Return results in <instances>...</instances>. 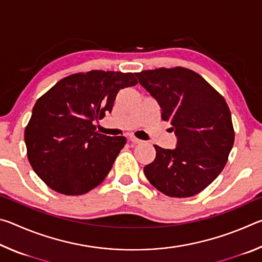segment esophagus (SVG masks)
<instances>
[{
	"mask_svg": "<svg viewBox=\"0 0 262 262\" xmlns=\"http://www.w3.org/2000/svg\"><path fill=\"white\" fill-rule=\"evenodd\" d=\"M129 141L132 142V143H134V144H140V143H142V140H140V139H137V137H135V136H129Z\"/></svg>",
	"mask_w": 262,
	"mask_h": 262,
	"instance_id": "obj_1",
	"label": "esophagus"
}]
</instances>
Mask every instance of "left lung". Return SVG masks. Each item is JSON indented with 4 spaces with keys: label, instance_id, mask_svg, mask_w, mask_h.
Segmentation results:
<instances>
[{
    "label": "left lung",
    "instance_id": "obj_1",
    "mask_svg": "<svg viewBox=\"0 0 262 262\" xmlns=\"http://www.w3.org/2000/svg\"><path fill=\"white\" fill-rule=\"evenodd\" d=\"M158 101L162 119L172 125L174 149L154 145L156 158L144 166L154 187L171 198H189L208 187L228 162L234 142L224 97L198 73L184 67L135 74Z\"/></svg>",
    "mask_w": 262,
    "mask_h": 262
}]
</instances>
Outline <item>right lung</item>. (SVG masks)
<instances>
[{"instance_id": "right-lung-1", "label": "right lung", "mask_w": 262, "mask_h": 262, "mask_svg": "<svg viewBox=\"0 0 262 262\" xmlns=\"http://www.w3.org/2000/svg\"><path fill=\"white\" fill-rule=\"evenodd\" d=\"M139 83L133 73L91 70L60 79L35 103L24 140L33 171L48 187L82 195L98 186L125 147L94 122L111 112L121 89Z\"/></svg>"}]
</instances>
